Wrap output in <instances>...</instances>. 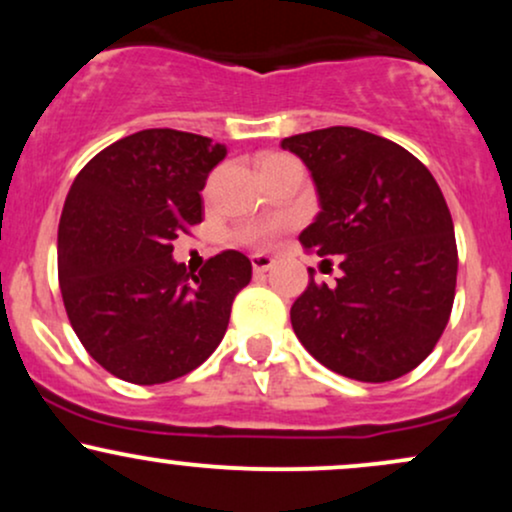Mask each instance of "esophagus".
I'll return each mask as SVG.
<instances>
[{
	"mask_svg": "<svg viewBox=\"0 0 512 512\" xmlns=\"http://www.w3.org/2000/svg\"><path fill=\"white\" fill-rule=\"evenodd\" d=\"M250 262H252V269H255V274H264L274 267V260L269 255H252Z\"/></svg>",
	"mask_w": 512,
	"mask_h": 512,
	"instance_id": "34e87169",
	"label": "esophagus"
}]
</instances>
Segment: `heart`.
I'll list each match as a JSON object with an SVG mask.
<instances>
[{"instance_id":"b5f03b06","label":"heart","mask_w":512,"mask_h":512,"mask_svg":"<svg viewBox=\"0 0 512 512\" xmlns=\"http://www.w3.org/2000/svg\"><path fill=\"white\" fill-rule=\"evenodd\" d=\"M281 161H289V156H281V154H264L260 158V168L264 166H272V163H281ZM289 221H267V223H255V226L243 228L238 233V238L248 245H269L276 236L289 228Z\"/></svg>"}]
</instances>
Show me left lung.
<instances>
[{
    "label": "left lung",
    "mask_w": 512,
    "mask_h": 512,
    "mask_svg": "<svg viewBox=\"0 0 512 512\" xmlns=\"http://www.w3.org/2000/svg\"><path fill=\"white\" fill-rule=\"evenodd\" d=\"M313 173L322 211L305 252L339 260L337 284H310L291 325L322 366L361 383L414 370L448 325L457 284L455 228L443 192L407 149L356 127L281 142Z\"/></svg>",
    "instance_id": "left-lung-1"
}]
</instances>
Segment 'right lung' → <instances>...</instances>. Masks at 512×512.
I'll return each instance as SVG.
<instances>
[{"mask_svg":"<svg viewBox=\"0 0 512 512\" xmlns=\"http://www.w3.org/2000/svg\"><path fill=\"white\" fill-rule=\"evenodd\" d=\"M226 146L178 129H142L81 168L64 199L57 274L64 310L96 363L134 385L182 378L214 354L233 298L252 279L243 252L199 274L173 240L202 223L207 175Z\"/></svg>","mask_w":512,"mask_h":512,"instance_id":"right-lung-1","label":"right lung"}]
</instances>
